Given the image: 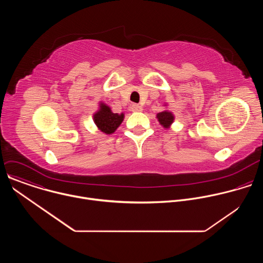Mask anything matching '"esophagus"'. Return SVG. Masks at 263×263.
<instances>
[{"label":"esophagus","mask_w":263,"mask_h":263,"mask_svg":"<svg viewBox=\"0 0 263 263\" xmlns=\"http://www.w3.org/2000/svg\"><path fill=\"white\" fill-rule=\"evenodd\" d=\"M131 110H132L133 112H139V111L142 110V107H141L140 105H138V104H133V105L131 106Z\"/></svg>","instance_id":"34e87169"}]
</instances>
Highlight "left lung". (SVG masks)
I'll use <instances>...</instances> for the list:
<instances>
[{
    "mask_svg": "<svg viewBox=\"0 0 263 263\" xmlns=\"http://www.w3.org/2000/svg\"><path fill=\"white\" fill-rule=\"evenodd\" d=\"M164 106L166 107L167 104H164ZM156 119H157V121L159 122V124H160L164 129H168V128H171L172 124H173L174 121H175V116H174V114H173L172 111L165 109V110L159 112V114H157Z\"/></svg>",
    "mask_w": 263,
    "mask_h": 263,
    "instance_id": "left-lung-1",
    "label": "left lung"
}]
</instances>
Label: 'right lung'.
Segmentation results:
<instances>
[{
	"label": "right lung",
	"mask_w": 263,
	"mask_h": 263,
	"mask_svg": "<svg viewBox=\"0 0 263 263\" xmlns=\"http://www.w3.org/2000/svg\"><path fill=\"white\" fill-rule=\"evenodd\" d=\"M124 119V112H122V114H114L111 108L104 102L99 103L98 110L92 115V120L97 128L101 132L108 135L117 131V129L123 123Z\"/></svg>",
	"instance_id": "obj_1"
}]
</instances>
